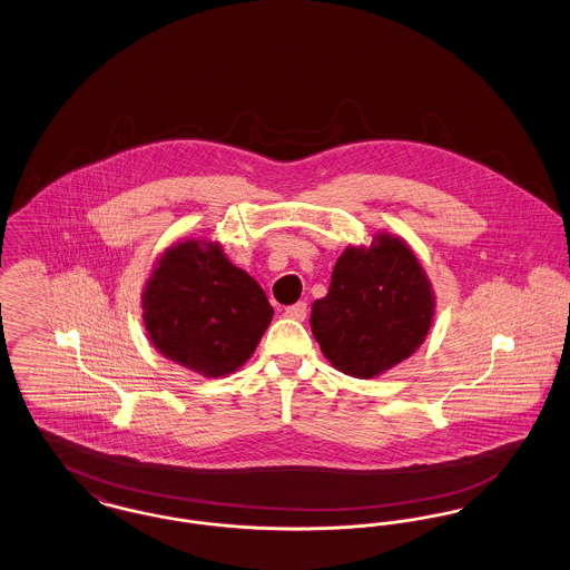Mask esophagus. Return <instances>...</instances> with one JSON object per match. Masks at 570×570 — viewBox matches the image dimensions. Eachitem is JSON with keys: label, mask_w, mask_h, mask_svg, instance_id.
<instances>
[{"label": "esophagus", "mask_w": 570, "mask_h": 570, "mask_svg": "<svg viewBox=\"0 0 570 570\" xmlns=\"http://www.w3.org/2000/svg\"><path fill=\"white\" fill-rule=\"evenodd\" d=\"M284 316H286V318H291V321H298V323H301V321H305V318H307V303L298 301L295 305L286 307Z\"/></svg>", "instance_id": "1"}]
</instances>
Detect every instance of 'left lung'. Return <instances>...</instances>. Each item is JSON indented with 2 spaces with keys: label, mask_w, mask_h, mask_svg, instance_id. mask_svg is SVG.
Returning <instances> with one entry per match:
<instances>
[{
  "label": "left lung",
  "mask_w": 570,
  "mask_h": 570,
  "mask_svg": "<svg viewBox=\"0 0 570 570\" xmlns=\"http://www.w3.org/2000/svg\"><path fill=\"white\" fill-rule=\"evenodd\" d=\"M435 314L432 282L412 247L379 233L337 258L309 325L331 365L353 379H376L425 342Z\"/></svg>",
  "instance_id": "left-lung-1"
}]
</instances>
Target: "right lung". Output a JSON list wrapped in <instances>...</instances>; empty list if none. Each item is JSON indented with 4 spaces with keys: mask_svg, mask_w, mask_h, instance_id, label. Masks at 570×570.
<instances>
[{
    "mask_svg": "<svg viewBox=\"0 0 570 570\" xmlns=\"http://www.w3.org/2000/svg\"><path fill=\"white\" fill-rule=\"evenodd\" d=\"M140 305L154 348L205 379L237 372L273 318L258 282L207 239L166 247Z\"/></svg>",
    "mask_w": 570,
    "mask_h": 570,
    "instance_id": "obj_1",
    "label": "right lung"
}]
</instances>
